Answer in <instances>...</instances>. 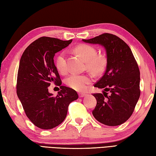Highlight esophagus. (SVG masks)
I'll use <instances>...</instances> for the list:
<instances>
[{"instance_id":"obj_1","label":"esophagus","mask_w":156,"mask_h":156,"mask_svg":"<svg viewBox=\"0 0 156 156\" xmlns=\"http://www.w3.org/2000/svg\"><path fill=\"white\" fill-rule=\"evenodd\" d=\"M87 95V94L85 93H79V97H80V98H82V97H84Z\"/></svg>"}]
</instances>
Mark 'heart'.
I'll use <instances>...</instances> for the list:
<instances>
[{
  "label": "heart",
  "instance_id": "1",
  "mask_svg": "<svg viewBox=\"0 0 156 156\" xmlns=\"http://www.w3.org/2000/svg\"><path fill=\"white\" fill-rule=\"evenodd\" d=\"M75 51L87 62L88 69L94 72H100L104 68L105 59L101 56H97V51L90 45L81 44L76 47ZM55 66L58 71L65 73L67 71V62L65 52H62L57 57ZM93 79L90 76L72 74L66 80L69 87L77 91H84L92 83Z\"/></svg>",
  "mask_w": 156,
  "mask_h": 156
}]
</instances>
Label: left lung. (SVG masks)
I'll use <instances>...</instances> for the list:
<instances>
[{
  "instance_id": "left-lung-1",
  "label": "left lung",
  "mask_w": 156,
  "mask_h": 156,
  "mask_svg": "<svg viewBox=\"0 0 156 156\" xmlns=\"http://www.w3.org/2000/svg\"><path fill=\"white\" fill-rule=\"evenodd\" d=\"M82 41L101 45L106 51L105 73L94 85L103 90L93 94L97 100L93 116L107 126L124 123L132 115L141 93L139 69L131 49L122 40L108 33Z\"/></svg>"
}]
</instances>
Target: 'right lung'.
Segmentation results:
<instances>
[{
	"label": "right lung",
	"instance_id": "right-lung-1",
	"mask_svg": "<svg viewBox=\"0 0 156 156\" xmlns=\"http://www.w3.org/2000/svg\"><path fill=\"white\" fill-rule=\"evenodd\" d=\"M72 41L41 37L30 44L21 57L17 94L27 117L41 129H52L62 123L69 104L78 98L71 88L61 86L57 96L48 88L53 82L62 84L53 58Z\"/></svg>",
	"mask_w": 156,
	"mask_h": 156
}]
</instances>
